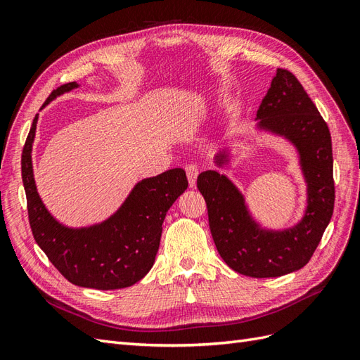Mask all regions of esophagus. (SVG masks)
Segmentation results:
<instances>
[{"mask_svg": "<svg viewBox=\"0 0 360 360\" xmlns=\"http://www.w3.org/2000/svg\"><path fill=\"white\" fill-rule=\"evenodd\" d=\"M184 169H186V176H188L191 188H193L195 184H197V177H198V172H200L198 167L193 165V163H189V165L184 167Z\"/></svg>", "mask_w": 360, "mask_h": 360, "instance_id": "obj_1", "label": "esophagus"}]
</instances>
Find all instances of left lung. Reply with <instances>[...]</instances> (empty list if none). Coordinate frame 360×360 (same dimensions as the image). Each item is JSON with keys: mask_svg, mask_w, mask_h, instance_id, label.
I'll return each instance as SVG.
<instances>
[{"mask_svg": "<svg viewBox=\"0 0 360 360\" xmlns=\"http://www.w3.org/2000/svg\"><path fill=\"white\" fill-rule=\"evenodd\" d=\"M257 129L282 136L296 148L307 184L303 216L292 226L274 230L261 225L245 195L225 174L204 171L197 184L207 202L209 225L217 252L237 274L276 278L302 269L317 249L335 204L333 158L329 127L296 76L278 69L257 111ZM233 148L214 156L228 165Z\"/></svg>", "mask_w": 360, "mask_h": 360, "instance_id": "obj_1", "label": "left lung"}]
</instances>
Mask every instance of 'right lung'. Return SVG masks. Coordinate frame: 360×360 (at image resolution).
Wrapping results in <instances>:
<instances>
[{"label":"right lung","mask_w":360,"mask_h":360,"mask_svg":"<svg viewBox=\"0 0 360 360\" xmlns=\"http://www.w3.org/2000/svg\"><path fill=\"white\" fill-rule=\"evenodd\" d=\"M69 82L57 96L78 89ZM39 115L31 124L22 153V180L32 236L51 263L72 284L94 290H118L136 284L155 264L162 224L169 207L188 189L186 172L168 169L138 181L108 219L89 226H68L43 204L32 171V144Z\"/></svg>","instance_id":"add662e5"}]
</instances>
